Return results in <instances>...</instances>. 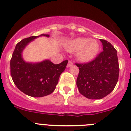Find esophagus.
Here are the masks:
<instances>
[{"label":"esophagus","mask_w":131,"mask_h":131,"mask_svg":"<svg viewBox=\"0 0 131 131\" xmlns=\"http://www.w3.org/2000/svg\"><path fill=\"white\" fill-rule=\"evenodd\" d=\"M72 65H73V62L72 61H68V64H67V67H70Z\"/></svg>","instance_id":"1"}]
</instances>
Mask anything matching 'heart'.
<instances>
[{"label":"heart","instance_id":"obj_1","mask_svg":"<svg viewBox=\"0 0 131 131\" xmlns=\"http://www.w3.org/2000/svg\"><path fill=\"white\" fill-rule=\"evenodd\" d=\"M66 48L70 52L78 51L76 56L80 61L88 62L96 57L100 46L96 40H91L88 38H78L68 43Z\"/></svg>","mask_w":131,"mask_h":131}]
</instances>
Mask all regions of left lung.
<instances>
[{"label": "left lung", "mask_w": 131, "mask_h": 131, "mask_svg": "<svg viewBox=\"0 0 131 131\" xmlns=\"http://www.w3.org/2000/svg\"><path fill=\"white\" fill-rule=\"evenodd\" d=\"M103 51L89 63L79 67L76 85L80 94L89 99H101L110 94L117 84L119 74L117 51L111 43L100 39Z\"/></svg>", "instance_id": "8db88e82"}]
</instances>
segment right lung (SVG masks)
<instances>
[{
  "instance_id": "add662e5",
  "label": "right lung",
  "mask_w": 131,
  "mask_h": 131,
  "mask_svg": "<svg viewBox=\"0 0 131 131\" xmlns=\"http://www.w3.org/2000/svg\"><path fill=\"white\" fill-rule=\"evenodd\" d=\"M40 36L49 37V35L30 36L17 43L10 61V72L14 84L25 94L32 97H42L52 93L68 63V60L58 64L49 60L37 63L25 62L21 56L23 49Z\"/></svg>"
}]
</instances>
